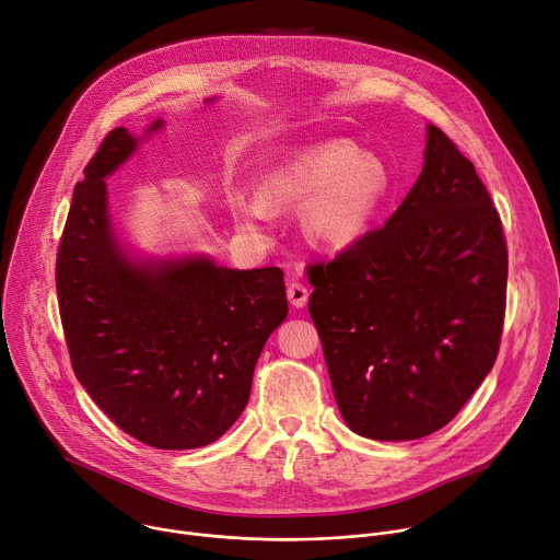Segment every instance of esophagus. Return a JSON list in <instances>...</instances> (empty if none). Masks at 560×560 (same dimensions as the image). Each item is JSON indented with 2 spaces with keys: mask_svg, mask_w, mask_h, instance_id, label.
<instances>
[{
  "mask_svg": "<svg viewBox=\"0 0 560 560\" xmlns=\"http://www.w3.org/2000/svg\"><path fill=\"white\" fill-rule=\"evenodd\" d=\"M288 301L294 305V307H303L307 303V288L299 281H292L288 285Z\"/></svg>",
  "mask_w": 560,
  "mask_h": 560,
  "instance_id": "1",
  "label": "esophagus"
}]
</instances>
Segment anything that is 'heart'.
Here are the masks:
<instances>
[{
	"mask_svg": "<svg viewBox=\"0 0 560 560\" xmlns=\"http://www.w3.org/2000/svg\"><path fill=\"white\" fill-rule=\"evenodd\" d=\"M389 192V173L372 152L339 139L285 154L257 182V197L236 195V219L261 230L270 212L294 208L307 242L324 250H343L368 232Z\"/></svg>",
	"mask_w": 560,
	"mask_h": 560,
	"instance_id": "b5f03b06",
	"label": "heart"
}]
</instances>
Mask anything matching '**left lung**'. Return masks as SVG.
Instances as JSON below:
<instances>
[{
  "instance_id": "1",
  "label": "left lung",
  "mask_w": 560,
  "mask_h": 560,
  "mask_svg": "<svg viewBox=\"0 0 560 560\" xmlns=\"http://www.w3.org/2000/svg\"><path fill=\"white\" fill-rule=\"evenodd\" d=\"M307 281L337 406L361 436L441 430L497 361L508 292L501 217L436 126L404 203L332 261L307 266Z\"/></svg>"
}]
</instances>
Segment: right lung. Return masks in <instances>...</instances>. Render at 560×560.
Masks as SVG:
<instances>
[{"label":"right lung","instance_id":"right-lung-1","mask_svg":"<svg viewBox=\"0 0 560 560\" xmlns=\"http://www.w3.org/2000/svg\"><path fill=\"white\" fill-rule=\"evenodd\" d=\"M137 143L110 130L74 186L55 268L63 337L74 376L126 434L156 450L203 447L248 404L257 359L288 316L283 272L126 257L104 179Z\"/></svg>","mask_w":560,"mask_h":560}]
</instances>
